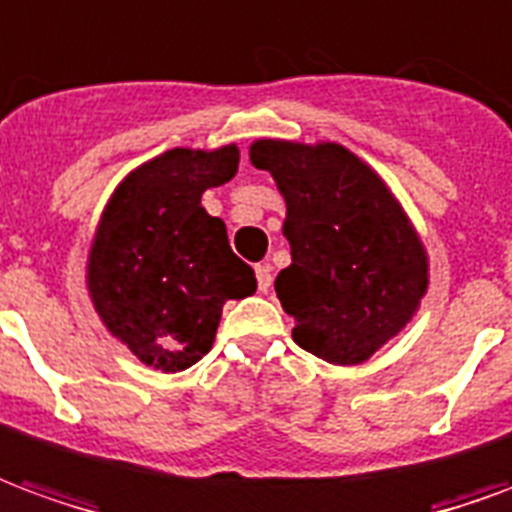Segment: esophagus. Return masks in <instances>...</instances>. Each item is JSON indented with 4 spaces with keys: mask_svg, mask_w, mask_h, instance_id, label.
<instances>
[{
    "mask_svg": "<svg viewBox=\"0 0 512 512\" xmlns=\"http://www.w3.org/2000/svg\"><path fill=\"white\" fill-rule=\"evenodd\" d=\"M255 277H257V290H260V293H268V288H271V266H257Z\"/></svg>",
    "mask_w": 512,
    "mask_h": 512,
    "instance_id": "34e87169",
    "label": "esophagus"
}]
</instances>
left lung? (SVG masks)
I'll use <instances>...</instances> for the list:
<instances>
[{"mask_svg":"<svg viewBox=\"0 0 512 512\" xmlns=\"http://www.w3.org/2000/svg\"><path fill=\"white\" fill-rule=\"evenodd\" d=\"M252 167L285 197L290 266L277 296L293 340L329 365H362L406 329L430 285L428 249L384 178L340 142L255 139Z\"/></svg>","mask_w":512,"mask_h":512,"instance_id":"8db88e82","label":"left lung"}]
</instances>
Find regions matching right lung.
Here are the masks:
<instances>
[{
    "label": "right lung",
    "mask_w": 512,
    "mask_h": 512,
    "mask_svg": "<svg viewBox=\"0 0 512 512\" xmlns=\"http://www.w3.org/2000/svg\"><path fill=\"white\" fill-rule=\"evenodd\" d=\"M238 147H172L117 183L87 252V293L106 332L142 365L180 373L211 351L222 307L257 290L205 189L238 172Z\"/></svg>",
    "instance_id": "1"
}]
</instances>
